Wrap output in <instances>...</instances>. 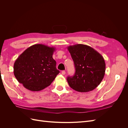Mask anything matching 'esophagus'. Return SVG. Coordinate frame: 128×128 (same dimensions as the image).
<instances>
[{
	"label": "esophagus",
	"mask_w": 128,
	"mask_h": 128,
	"mask_svg": "<svg viewBox=\"0 0 128 128\" xmlns=\"http://www.w3.org/2000/svg\"><path fill=\"white\" fill-rule=\"evenodd\" d=\"M61 74H62V75H65V74H66V72H65L64 70L62 71V72H61Z\"/></svg>",
	"instance_id": "obj_1"
}]
</instances>
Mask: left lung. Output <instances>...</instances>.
<instances>
[{
  "label": "left lung",
  "instance_id": "obj_1",
  "mask_svg": "<svg viewBox=\"0 0 128 128\" xmlns=\"http://www.w3.org/2000/svg\"><path fill=\"white\" fill-rule=\"evenodd\" d=\"M75 67V73L67 77L71 88L80 92L92 91L101 83L105 74L103 56L90 46L76 44L67 48Z\"/></svg>",
  "mask_w": 128,
  "mask_h": 128
}]
</instances>
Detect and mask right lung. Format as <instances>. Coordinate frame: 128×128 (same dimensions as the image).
Segmentation results:
<instances>
[{
	"label": "right lung",
	"instance_id": "add662e5",
	"mask_svg": "<svg viewBox=\"0 0 128 128\" xmlns=\"http://www.w3.org/2000/svg\"><path fill=\"white\" fill-rule=\"evenodd\" d=\"M55 49L42 44L26 49L14 64V74L18 82L32 91L49 86L60 72L52 57Z\"/></svg>",
	"mask_w": 128,
	"mask_h": 128
}]
</instances>
